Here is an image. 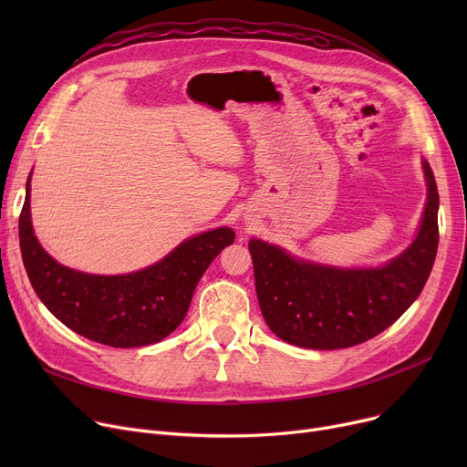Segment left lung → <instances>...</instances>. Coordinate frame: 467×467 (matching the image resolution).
<instances>
[{
  "mask_svg": "<svg viewBox=\"0 0 467 467\" xmlns=\"http://www.w3.org/2000/svg\"><path fill=\"white\" fill-rule=\"evenodd\" d=\"M424 171L428 202L419 236L386 266L338 271L250 240L259 306L276 337L312 350L348 348L382 333L414 303L431 273L439 242V194L426 161Z\"/></svg>",
  "mask_w": 467,
  "mask_h": 467,
  "instance_id": "left-lung-1",
  "label": "left lung"
}]
</instances>
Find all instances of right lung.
<instances>
[{"label": "right lung", "mask_w": 467, "mask_h": 467, "mask_svg": "<svg viewBox=\"0 0 467 467\" xmlns=\"http://www.w3.org/2000/svg\"><path fill=\"white\" fill-rule=\"evenodd\" d=\"M18 236L24 266L41 303L71 331L113 348L147 347L174 331L210 263L234 242V231L221 227L185 240L157 265L132 275L78 273L58 265L34 236L30 182Z\"/></svg>", "instance_id": "add662e5"}]
</instances>
